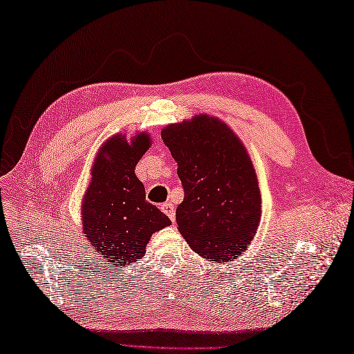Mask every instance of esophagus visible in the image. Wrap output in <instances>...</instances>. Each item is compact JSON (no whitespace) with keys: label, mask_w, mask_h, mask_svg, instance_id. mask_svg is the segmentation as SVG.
Masks as SVG:
<instances>
[{"label":"esophagus","mask_w":354,"mask_h":354,"mask_svg":"<svg viewBox=\"0 0 354 354\" xmlns=\"http://www.w3.org/2000/svg\"><path fill=\"white\" fill-rule=\"evenodd\" d=\"M160 209H162V212L167 214L171 221L176 220V208H174L173 203L165 202V203H162V205H160Z\"/></svg>","instance_id":"34e87169"}]
</instances>
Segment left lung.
Instances as JSON below:
<instances>
[{"instance_id": "1", "label": "left lung", "mask_w": 354, "mask_h": 354, "mask_svg": "<svg viewBox=\"0 0 354 354\" xmlns=\"http://www.w3.org/2000/svg\"><path fill=\"white\" fill-rule=\"evenodd\" d=\"M177 160L185 199L176 211L189 246L212 261H229L248 248L259 227L261 195L239 138L208 115L162 128Z\"/></svg>"}]
</instances>
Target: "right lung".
<instances>
[{"label": "right lung", "mask_w": 354, "mask_h": 354, "mask_svg": "<svg viewBox=\"0 0 354 354\" xmlns=\"http://www.w3.org/2000/svg\"><path fill=\"white\" fill-rule=\"evenodd\" d=\"M151 146L147 134L131 145L118 134L106 142L91 169L82 205L85 238L111 266H128L146 254L152 233L169 226L165 214L146 201L134 169Z\"/></svg>", "instance_id": "right-lung-1"}]
</instances>
